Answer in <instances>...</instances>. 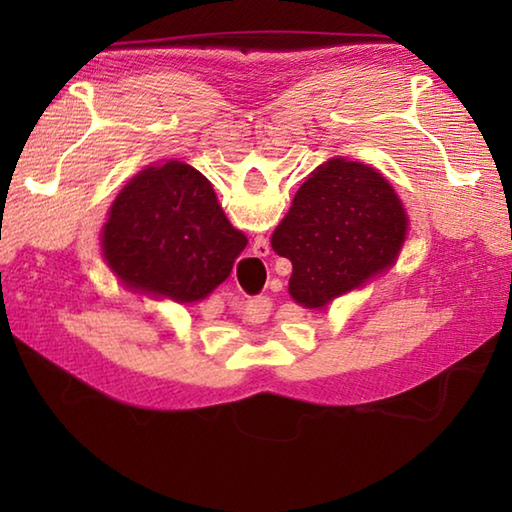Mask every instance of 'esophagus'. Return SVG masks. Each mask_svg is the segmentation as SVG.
I'll use <instances>...</instances> for the list:
<instances>
[{
  "instance_id": "1",
  "label": "esophagus",
  "mask_w": 512,
  "mask_h": 512,
  "mask_svg": "<svg viewBox=\"0 0 512 512\" xmlns=\"http://www.w3.org/2000/svg\"><path fill=\"white\" fill-rule=\"evenodd\" d=\"M257 303H259V308H262V303H264V306H266V303H268V299H266V297H264V299H259V301H257Z\"/></svg>"
}]
</instances>
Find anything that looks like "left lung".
<instances>
[{"instance_id":"8db88e82","label":"left lung","mask_w":512,"mask_h":512,"mask_svg":"<svg viewBox=\"0 0 512 512\" xmlns=\"http://www.w3.org/2000/svg\"><path fill=\"white\" fill-rule=\"evenodd\" d=\"M405 235L389 182L363 162L334 158L301 184L270 244L292 262V299L323 308L394 264Z\"/></svg>"}]
</instances>
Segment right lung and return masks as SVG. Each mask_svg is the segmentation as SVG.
<instances>
[{
	"instance_id": "obj_1",
	"label": "right lung",
	"mask_w": 512,
	"mask_h": 512,
	"mask_svg": "<svg viewBox=\"0 0 512 512\" xmlns=\"http://www.w3.org/2000/svg\"><path fill=\"white\" fill-rule=\"evenodd\" d=\"M244 248L211 182L178 160L140 171L103 228L105 259L127 288L180 303L220 286Z\"/></svg>"
}]
</instances>
